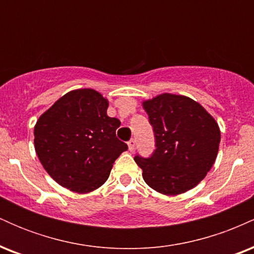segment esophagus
<instances>
[{
    "mask_svg": "<svg viewBox=\"0 0 254 254\" xmlns=\"http://www.w3.org/2000/svg\"><path fill=\"white\" fill-rule=\"evenodd\" d=\"M135 145H136V141L135 139H130L129 142H127V147H129V150L132 151L135 149Z\"/></svg>",
    "mask_w": 254,
    "mask_h": 254,
    "instance_id": "34e87169",
    "label": "esophagus"
}]
</instances>
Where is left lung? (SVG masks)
Returning a JSON list of instances; mask_svg holds the SVG:
<instances>
[{
  "mask_svg": "<svg viewBox=\"0 0 254 254\" xmlns=\"http://www.w3.org/2000/svg\"><path fill=\"white\" fill-rule=\"evenodd\" d=\"M156 149L148 159L136 155L144 182L166 196L191 190L216 160L221 131L214 117L185 95L164 93L144 100Z\"/></svg>",
  "mask_w": 254,
  "mask_h": 254,
  "instance_id": "8db88e82",
  "label": "left lung"
}]
</instances>
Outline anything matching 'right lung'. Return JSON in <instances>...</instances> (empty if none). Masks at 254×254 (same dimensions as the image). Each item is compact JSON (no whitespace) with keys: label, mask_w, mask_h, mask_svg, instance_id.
Returning a JSON list of instances; mask_svg holds the SVG:
<instances>
[{"label":"right lung","mask_w":254,"mask_h":254,"mask_svg":"<svg viewBox=\"0 0 254 254\" xmlns=\"http://www.w3.org/2000/svg\"><path fill=\"white\" fill-rule=\"evenodd\" d=\"M109 100L92 88L70 90L40 116L34 149L55 182L88 193L106 182L116 159L127 149L119 141L117 118L107 116Z\"/></svg>","instance_id":"right-lung-1"}]
</instances>
